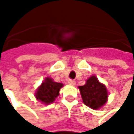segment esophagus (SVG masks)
<instances>
[{
    "label": "esophagus",
    "instance_id": "34e87169",
    "mask_svg": "<svg viewBox=\"0 0 134 134\" xmlns=\"http://www.w3.org/2000/svg\"><path fill=\"white\" fill-rule=\"evenodd\" d=\"M68 83H69L70 85H75V81L73 80H68Z\"/></svg>",
    "mask_w": 134,
    "mask_h": 134
}]
</instances>
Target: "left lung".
Returning <instances> with one entry per match:
<instances>
[{
    "mask_svg": "<svg viewBox=\"0 0 134 134\" xmlns=\"http://www.w3.org/2000/svg\"><path fill=\"white\" fill-rule=\"evenodd\" d=\"M79 89L83 104L92 109H100L108 101L109 92L107 87L95 75L90 76L83 86L79 87Z\"/></svg>",
    "mask_w": 134,
    "mask_h": 134,
    "instance_id": "8db88e82",
    "label": "left lung"
}]
</instances>
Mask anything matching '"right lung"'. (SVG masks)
<instances>
[{"instance_id": "obj_1", "label": "right lung", "mask_w": 134, "mask_h": 134, "mask_svg": "<svg viewBox=\"0 0 134 134\" xmlns=\"http://www.w3.org/2000/svg\"><path fill=\"white\" fill-rule=\"evenodd\" d=\"M63 87V83L54 81L51 77H46L34 93L35 98L43 104H51L59 96Z\"/></svg>"}]
</instances>
